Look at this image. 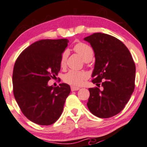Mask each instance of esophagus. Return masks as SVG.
Segmentation results:
<instances>
[{"label": "esophagus", "instance_id": "obj_1", "mask_svg": "<svg viewBox=\"0 0 147 147\" xmlns=\"http://www.w3.org/2000/svg\"><path fill=\"white\" fill-rule=\"evenodd\" d=\"M79 90V88L78 87H75V86H71V90L72 91H75Z\"/></svg>", "mask_w": 147, "mask_h": 147}]
</instances>
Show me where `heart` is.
I'll return each mask as SVG.
<instances>
[{
	"label": "heart",
	"instance_id": "obj_1",
	"mask_svg": "<svg viewBox=\"0 0 147 147\" xmlns=\"http://www.w3.org/2000/svg\"><path fill=\"white\" fill-rule=\"evenodd\" d=\"M74 50L82 58L84 61L88 62L92 60L94 56V51L89 45L84 43H77L74 46ZM68 52L64 51L61 57V66L64 67L65 65ZM88 73L84 71H75L70 70L63 75V79L65 83L70 84L72 86H79L83 84L84 81L88 78Z\"/></svg>",
	"mask_w": 147,
	"mask_h": 147
}]
</instances>
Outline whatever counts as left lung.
Returning a JSON list of instances; mask_svg holds the SVG:
<instances>
[{
    "instance_id": "1",
    "label": "left lung",
    "mask_w": 147,
    "mask_h": 147,
    "mask_svg": "<svg viewBox=\"0 0 147 147\" xmlns=\"http://www.w3.org/2000/svg\"><path fill=\"white\" fill-rule=\"evenodd\" d=\"M84 40L90 43L95 52L92 82L97 86L88 89V108L98 117H113L124 109L134 91V61L129 49L115 37L94 33Z\"/></svg>"
}]
</instances>
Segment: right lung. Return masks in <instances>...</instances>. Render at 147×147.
Instances as JSON below:
<instances>
[{
	"label": "right lung",
	"mask_w": 147,
	"mask_h": 147,
	"mask_svg": "<svg viewBox=\"0 0 147 147\" xmlns=\"http://www.w3.org/2000/svg\"><path fill=\"white\" fill-rule=\"evenodd\" d=\"M68 40H40L25 48L15 62L13 92L23 115L39 125H51L59 118L70 92L67 84L49 86L48 82L58 75L61 57Z\"/></svg>",
	"instance_id": "add662e5"
}]
</instances>
